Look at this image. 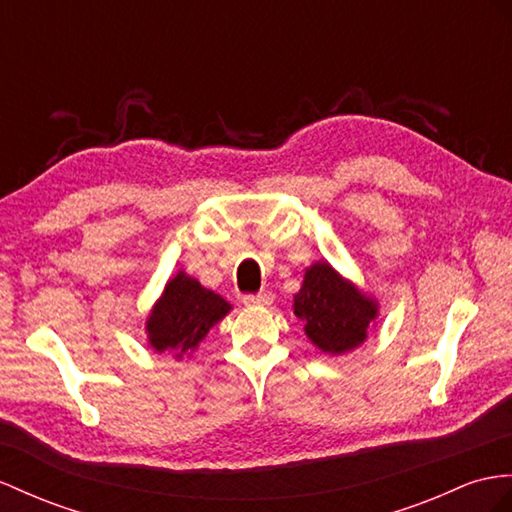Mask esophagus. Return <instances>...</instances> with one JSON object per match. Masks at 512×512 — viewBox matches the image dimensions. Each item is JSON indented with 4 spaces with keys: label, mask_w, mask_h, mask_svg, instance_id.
I'll list each match as a JSON object with an SVG mask.
<instances>
[{
    "label": "esophagus",
    "mask_w": 512,
    "mask_h": 512,
    "mask_svg": "<svg viewBox=\"0 0 512 512\" xmlns=\"http://www.w3.org/2000/svg\"><path fill=\"white\" fill-rule=\"evenodd\" d=\"M243 304L245 306H271L273 304V293L271 291H260L256 295H245Z\"/></svg>",
    "instance_id": "obj_1"
}]
</instances>
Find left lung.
Returning <instances> with one entry per match:
<instances>
[{"label": "left lung", "instance_id": "8db88e82", "mask_svg": "<svg viewBox=\"0 0 512 512\" xmlns=\"http://www.w3.org/2000/svg\"><path fill=\"white\" fill-rule=\"evenodd\" d=\"M380 313L378 299L360 291L328 260L306 267L302 289L293 295V315L323 354H347L363 345Z\"/></svg>", "mask_w": 512, "mask_h": 512}]
</instances>
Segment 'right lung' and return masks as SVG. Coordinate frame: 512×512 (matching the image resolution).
I'll return each mask as SVG.
<instances>
[{"mask_svg": "<svg viewBox=\"0 0 512 512\" xmlns=\"http://www.w3.org/2000/svg\"><path fill=\"white\" fill-rule=\"evenodd\" d=\"M232 310L219 293L206 289L186 271L169 278L145 321L147 345L176 360L191 356L206 334Z\"/></svg>", "mask_w": 512, "mask_h": 512, "instance_id": "right-lung-1", "label": "right lung"}]
</instances>
